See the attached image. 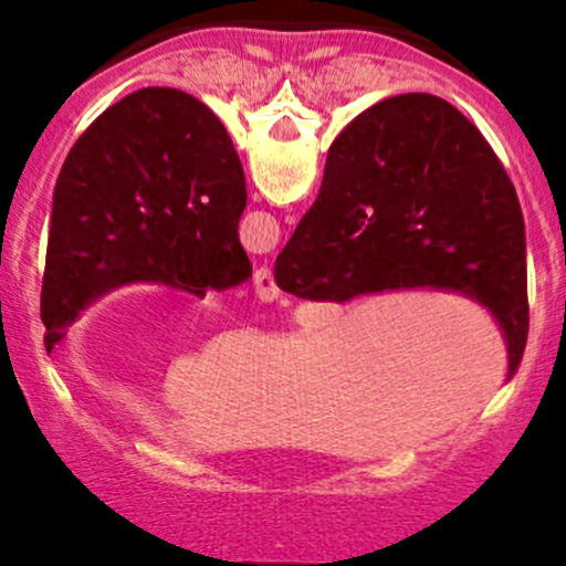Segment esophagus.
Wrapping results in <instances>:
<instances>
[{
	"label": "esophagus",
	"instance_id": "esophagus-1",
	"mask_svg": "<svg viewBox=\"0 0 566 566\" xmlns=\"http://www.w3.org/2000/svg\"><path fill=\"white\" fill-rule=\"evenodd\" d=\"M254 287H256V293H260V298H265V301L279 298V287L273 284V276L268 268H260V271L254 273Z\"/></svg>",
	"mask_w": 566,
	"mask_h": 566
}]
</instances>
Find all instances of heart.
Listing matches in <instances>:
<instances>
[{
	"mask_svg": "<svg viewBox=\"0 0 566 566\" xmlns=\"http://www.w3.org/2000/svg\"><path fill=\"white\" fill-rule=\"evenodd\" d=\"M182 367L188 369V367H197V364H193V361H182Z\"/></svg>",
	"mask_w": 566,
	"mask_h": 566,
	"instance_id": "obj_1",
	"label": "heart"
}]
</instances>
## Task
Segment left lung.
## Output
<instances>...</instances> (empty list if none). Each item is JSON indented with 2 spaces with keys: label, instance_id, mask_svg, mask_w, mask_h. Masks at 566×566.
<instances>
[{
  "label": "left lung",
  "instance_id": "obj_1",
  "mask_svg": "<svg viewBox=\"0 0 566 566\" xmlns=\"http://www.w3.org/2000/svg\"><path fill=\"white\" fill-rule=\"evenodd\" d=\"M247 180L208 106L169 87L106 108L62 164L40 319L45 353L93 301L147 282L205 298L251 279L238 241Z\"/></svg>",
  "mask_w": 566,
  "mask_h": 566
}]
</instances>
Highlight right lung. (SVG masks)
Here are the masks:
<instances>
[{"label": "right lung", "instance_id": "obj_1", "mask_svg": "<svg viewBox=\"0 0 566 566\" xmlns=\"http://www.w3.org/2000/svg\"><path fill=\"white\" fill-rule=\"evenodd\" d=\"M284 293L345 301L447 290L501 325L510 378L528 339L526 224L484 136L438 95L358 114L331 145L323 186L273 268Z\"/></svg>", "mask_w": 566, "mask_h": 566}]
</instances>
